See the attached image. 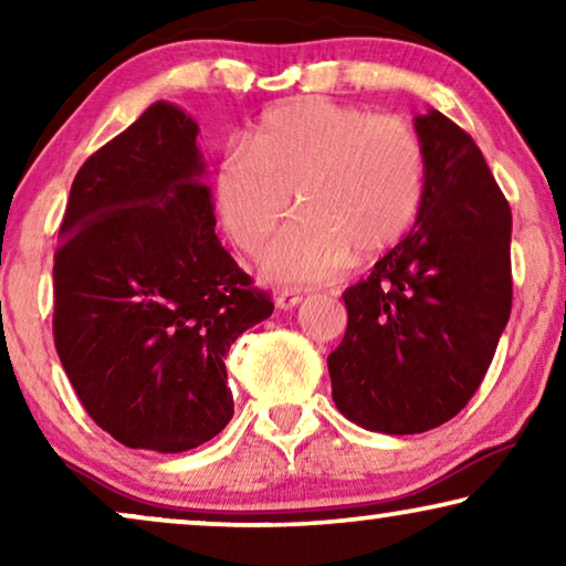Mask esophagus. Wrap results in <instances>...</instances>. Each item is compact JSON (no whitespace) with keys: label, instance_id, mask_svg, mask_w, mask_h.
<instances>
[{"label":"esophagus","instance_id":"34e87169","mask_svg":"<svg viewBox=\"0 0 566 566\" xmlns=\"http://www.w3.org/2000/svg\"><path fill=\"white\" fill-rule=\"evenodd\" d=\"M301 304V296L293 291H277L275 293V306L283 308V312H289V308H296Z\"/></svg>","mask_w":566,"mask_h":566}]
</instances>
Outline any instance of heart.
I'll return each mask as SVG.
<instances>
[{"label": "heart", "mask_w": 566, "mask_h": 566, "mask_svg": "<svg viewBox=\"0 0 566 566\" xmlns=\"http://www.w3.org/2000/svg\"><path fill=\"white\" fill-rule=\"evenodd\" d=\"M428 157L399 118L304 97L262 115L250 149L229 146L213 177L216 211L239 250L260 252L296 206L304 219L262 258L270 281L308 285L343 273L350 254L374 258L420 216Z\"/></svg>", "instance_id": "b5f03b06"}]
</instances>
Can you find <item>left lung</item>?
Segmentation results:
<instances>
[{
	"instance_id": "left-lung-1",
	"label": "left lung",
	"mask_w": 566,
	"mask_h": 566,
	"mask_svg": "<svg viewBox=\"0 0 566 566\" xmlns=\"http://www.w3.org/2000/svg\"><path fill=\"white\" fill-rule=\"evenodd\" d=\"M428 157L415 227L343 293L347 329L329 353L332 399L386 436L438 428L474 397L513 308V216L467 130L415 118Z\"/></svg>"
}]
</instances>
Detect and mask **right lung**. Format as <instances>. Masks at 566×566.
I'll use <instances>...</instances> for the list:
<instances>
[{
    "mask_svg": "<svg viewBox=\"0 0 566 566\" xmlns=\"http://www.w3.org/2000/svg\"><path fill=\"white\" fill-rule=\"evenodd\" d=\"M198 126L169 103L84 161L53 254V339L76 397L128 448L227 428L229 347L273 314L216 237Z\"/></svg>",
    "mask_w": 566,
    "mask_h": 566,
    "instance_id": "add662e5",
    "label": "right lung"
}]
</instances>
